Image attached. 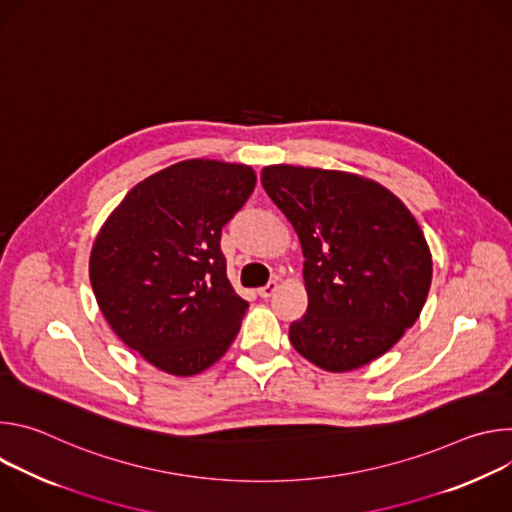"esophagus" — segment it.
I'll return each mask as SVG.
<instances>
[{"label":"esophagus","instance_id":"obj_1","mask_svg":"<svg viewBox=\"0 0 512 512\" xmlns=\"http://www.w3.org/2000/svg\"><path fill=\"white\" fill-rule=\"evenodd\" d=\"M277 287H279L277 281H269L267 285H263V287L257 289V294H259V298H265V300H267V298H271V296L275 294Z\"/></svg>","mask_w":512,"mask_h":512}]
</instances>
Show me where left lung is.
Returning a JSON list of instances; mask_svg holds the SVG:
<instances>
[{
	"label": "left lung",
	"instance_id": "8db88e82",
	"mask_svg": "<svg viewBox=\"0 0 512 512\" xmlns=\"http://www.w3.org/2000/svg\"><path fill=\"white\" fill-rule=\"evenodd\" d=\"M261 184L306 259L308 310L291 322V344L330 373L385 354L417 322L431 285L413 214L381 184L338 170L269 166Z\"/></svg>",
	"mask_w": 512,
	"mask_h": 512
}]
</instances>
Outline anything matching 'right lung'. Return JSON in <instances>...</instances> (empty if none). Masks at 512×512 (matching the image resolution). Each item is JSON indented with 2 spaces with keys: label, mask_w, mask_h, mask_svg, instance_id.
Listing matches in <instances>:
<instances>
[{
  "label": "right lung",
  "mask_w": 512,
  "mask_h": 512,
  "mask_svg": "<svg viewBox=\"0 0 512 512\" xmlns=\"http://www.w3.org/2000/svg\"><path fill=\"white\" fill-rule=\"evenodd\" d=\"M243 164L186 160L139 182L91 251L113 332L160 371L198 375L235 340L249 304L227 277L223 227L255 188Z\"/></svg>",
  "instance_id": "1"
}]
</instances>
